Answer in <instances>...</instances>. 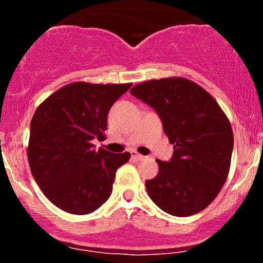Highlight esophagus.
<instances>
[{
  "label": "esophagus",
  "instance_id": "34e87169",
  "mask_svg": "<svg viewBox=\"0 0 263 263\" xmlns=\"http://www.w3.org/2000/svg\"><path fill=\"white\" fill-rule=\"evenodd\" d=\"M131 156H132V158L135 159V161H143V159L146 158V157L140 155V153H137V152H136V151H132Z\"/></svg>",
  "mask_w": 263,
  "mask_h": 263
}]
</instances>
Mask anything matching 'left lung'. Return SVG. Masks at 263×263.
Instances as JSON below:
<instances>
[{"instance_id":"left-lung-1","label":"left lung","mask_w":263,"mask_h":263,"mask_svg":"<svg viewBox=\"0 0 263 263\" xmlns=\"http://www.w3.org/2000/svg\"><path fill=\"white\" fill-rule=\"evenodd\" d=\"M131 95L158 114L173 144L170 161L157 159L158 174L146 180L151 199L174 216H190L209 205L228 178L234 135L218 102L184 78L149 80Z\"/></svg>"}]
</instances>
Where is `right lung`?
I'll return each instance as SVG.
<instances>
[{
    "mask_svg": "<svg viewBox=\"0 0 263 263\" xmlns=\"http://www.w3.org/2000/svg\"><path fill=\"white\" fill-rule=\"evenodd\" d=\"M131 85L69 84L35 110L29 129V167L45 197L59 209L90 214L111 195L116 171L131 155L96 151L92 140H104L108 111Z\"/></svg>",
    "mask_w": 263,
    "mask_h": 263,
    "instance_id": "right-lung-1",
    "label": "right lung"
}]
</instances>
